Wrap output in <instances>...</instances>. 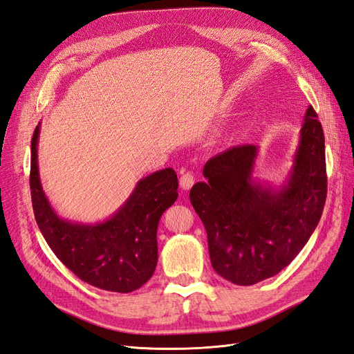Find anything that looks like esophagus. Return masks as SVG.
Here are the masks:
<instances>
[{"label": "esophagus", "instance_id": "34e87169", "mask_svg": "<svg viewBox=\"0 0 354 354\" xmlns=\"http://www.w3.org/2000/svg\"><path fill=\"white\" fill-rule=\"evenodd\" d=\"M194 183H195V177H194V174L185 173L183 176L180 177V187L183 189V190H189L192 186H194Z\"/></svg>", "mask_w": 354, "mask_h": 354}]
</instances>
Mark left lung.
Returning <instances> with one entry per match:
<instances>
[{"label": "left lung", "mask_w": 354, "mask_h": 354, "mask_svg": "<svg viewBox=\"0 0 354 354\" xmlns=\"http://www.w3.org/2000/svg\"><path fill=\"white\" fill-rule=\"evenodd\" d=\"M259 149L242 145L212 156L190 190L208 236L212 269L248 286L279 273L312 236L326 201L325 136L312 106L304 116L288 183L279 190L252 178Z\"/></svg>", "instance_id": "1"}]
</instances>
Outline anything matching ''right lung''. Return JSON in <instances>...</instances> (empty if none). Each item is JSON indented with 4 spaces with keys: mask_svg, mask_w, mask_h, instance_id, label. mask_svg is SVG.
<instances>
[{
    "mask_svg": "<svg viewBox=\"0 0 354 354\" xmlns=\"http://www.w3.org/2000/svg\"><path fill=\"white\" fill-rule=\"evenodd\" d=\"M30 140V198L38 227L51 251L81 281L112 292H131L151 279L158 263V223L173 205L178 180L165 168L138 181L131 196L103 223L80 224L60 218L41 187L37 145Z\"/></svg>",
    "mask_w": 354,
    "mask_h": 354,
    "instance_id": "right-lung-1",
    "label": "right lung"
}]
</instances>
